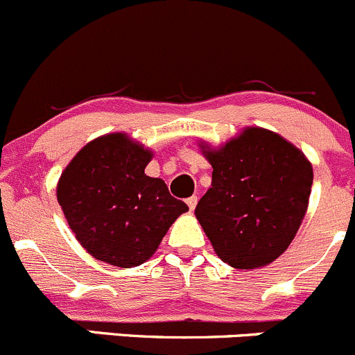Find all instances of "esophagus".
<instances>
[{"label":"esophagus","instance_id":"1","mask_svg":"<svg viewBox=\"0 0 355 355\" xmlns=\"http://www.w3.org/2000/svg\"><path fill=\"white\" fill-rule=\"evenodd\" d=\"M186 203H188L189 210H195L196 203H198V198H196V196H189V198H188V200H186Z\"/></svg>","mask_w":355,"mask_h":355}]
</instances>
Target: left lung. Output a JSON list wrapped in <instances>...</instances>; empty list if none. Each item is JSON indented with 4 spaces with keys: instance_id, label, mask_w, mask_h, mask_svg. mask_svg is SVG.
I'll return each instance as SVG.
<instances>
[{
    "instance_id": "left-lung-1",
    "label": "left lung",
    "mask_w": 355,
    "mask_h": 355,
    "mask_svg": "<svg viewBox=\"0 0 355 355\" xmlns=\"http://www.w3.org/2000/svg\"><path fill=\"white\" fill-rule=\"evenodd\" d=\"M212 186L195 214L216 254L236 269L278 259L307 210L312 166L276 132L245 129L220 150L205 152Z\"/></svg>"
}]
</instances>
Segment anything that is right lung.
<instances>
[{"label": "right lung", "instance_id": "right-lung-1", "mask_svg": "<svg viewBox=\"0 0 355 355\" xmlns=\"http://www.w3.org/2000/svg\"><path fill=\"white\" fill-rule=\"evenodd\" d=\"M150 159L148 150L115 132L87 143L62 173L60 207L77 241L98 261L143 264L188 210L162 179L146 176Z\"/></svg>", "mask_w": 355, "mask_h": 355}]
</instances>
